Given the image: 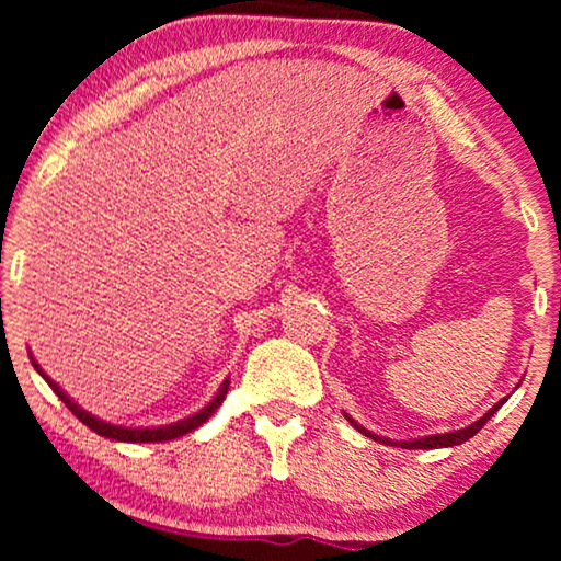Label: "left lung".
Here are the masks:
<instances>
[{
  "label": "left lung",
  "instance_id": "left-lung-1",
  "mask_svg": "<svg viewBox=\"0 0 561 561\" xmlns=\"http://www.w3.org/2000/svg\"><path fill=\"white\" fill-rule=\"evenodd\" d=\"M508 401V396L505 398H501V401H497L493 409H490L488 413H482V416L474 421V424H470V426H465V428H457V432H449V434H428V436H421V439H409V442H393V439H386V436H378V434H373V432H367L365 426H359L357 421H352L347 413H344V416L350 419V424L357 428V432H363L365 436H370V439H375V442H380V444H388V447H401V449H442V447H457V444H462V442H467V439H472L474 434L480 432L482 426L488 424L490 419H493V413L501 409V405Z\"/></svg>",
  "mask_w": 561,
  "mask_h": 561
}]
</instances>
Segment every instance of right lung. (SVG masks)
Segmentation results:
<instances>
[{
  "mask_svg": "<svg viewBox=\"0 0 561 561\" xmlns=\"http://www.w3.org/2000/svg\"><path fill=\"white\" fill-rule=\"evenodd\" d=\"M33 359V357H30ZM33 367L37 373L43 375V380L48 382V386L53 388V393H56L60 401H64L66 405H68V411L73 413L76 419L81 421V424H87L91 432H96L99 436H106V439H114V442H129V444H148V442H171V439H179V436H183V434H188V432H194V428H198L204 424L206 419L211 416L214 411L219 409L221 405V401H225V396H227V390H229V378L221 382V388L217 390V393H214V398L209 403L204 405L202 411L198 413H194V416H188V419H181V421H175V424H165V426H117V424H110V421H104V419H96L94 413H89V411H83L79 403L73 401L71 396L68 393H64V388L58 386L56 380H50L48 375H45V370L41 365L35 363L33 359Z\"/></svg>",
  "mask_w": 561,
  "mask_h": 561,
  "instance_id": "1",
  "label": "right lung"
}]
</instances>
